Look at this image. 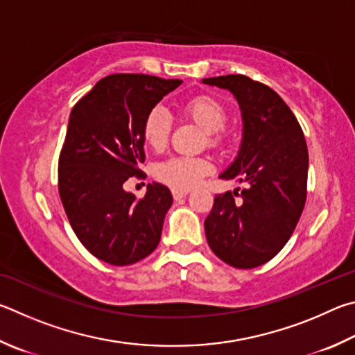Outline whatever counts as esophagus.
Returning a JSON list of instances; mask_svg holds the SVG:
<instances>
[{
  "label": "esophagus",
  "instance_id": "obj_1",
  "mask_svg": "<svg viewBox=\"0 0 355 355\" xmlns=\"http://www.w3.org/2000/svg\"><path fill=\"white\" fill-rule=\"evenodd\" d=\"M171 193H173V198H174V201H179V200H182V198H185L189 195V190H181V189H173L171 190Z\"/></svg>",
  "mask_w": 355,
  "mask_h": 355
}]
</instances>
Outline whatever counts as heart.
<instances>
[{"label": "heart", "instance_id": "1", "mask_svg": "<svg viewBox=\"0 0 355 355\" xmlns=\"http://www.w3.org/2000/svg\"><path fill=\"white\" fill-rule=\"evenodd\" d=\"M184 114L209 134L210 143H218V130L226 126L227 110L218 98L212 95H198L184 104ZM171 120L166 112L154 107L148 112L141 126V135L149 148H164L170 135ZM214 164L202 155H176L155 165V178L171 189L187 190L201 182L202 178L212 173Z\"/></svg>", "mask_w": 355, "mask_h": 355}]
</instances>
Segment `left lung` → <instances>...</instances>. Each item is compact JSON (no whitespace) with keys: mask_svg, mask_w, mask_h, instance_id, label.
I'll return each instance as SVG.
<instances>
[{"mask_svg":"<svg viewBox=\"0 0 355 355\" xmlns=\"http://www.w3.org/2000/svg\"><path fill=\"white\" fill-rule=\"evenodd\" d=\"M202 83L229 90L239 101L240 151L220 178L248 184L240 193L215 196L204 221L207 243L234 268H256L282 250L300 221L307 198L306 139L293 112L268 85L243 74Z\"/></svg>","mask_w":355,"mask_h":355,"instance_id":"1","label":"left lung"}]
</instances>
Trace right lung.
<instances>
[{"mask_svg": "<svg viewBox=\"0 0 355 355\" xmlns=\"http://www.w3.org/2000/svg\"><path fill=\"white\" fill-rule=\"evenodd\" d=\"M181 84L149 74H110L71 110L59 155V195L80 243L105 263L132 265L159 245L173 204L170 190L148 184L137 200L123 184L141 176L148 112Z\"/></svg>", "mask_w": 355, "mask_h": 355, "instance_id": "1", "label": "right lung"}]
</instances>
